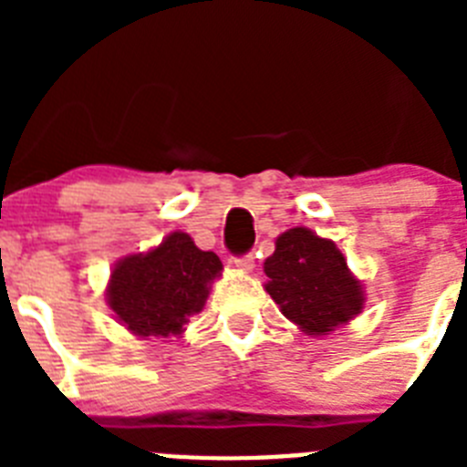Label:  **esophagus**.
Returning <instances> with one entry per match:
<instances>
[{
	"instance_id": "34e87169",
	"label": "esophagus",
	"mask_w": 467,
	"mask_h": 467,
	"mask_svg": "<svg viewBox=\"0 0 467 467\" xmlns=\"http://www.w3.org/2000/svg\"><path fill=\"white\" fill-rule=\"evenodd\" d=\"M234 264H236L238 269L241 271H253L254 266V257L250 253L247 254H241V257H234Z\"/></svg>"
}]
</instances>
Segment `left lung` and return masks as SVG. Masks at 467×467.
<instances>
[{
  "mask_svg": "<svg viewBox=\"0 0 467 467\" xmlns=\"http://www.w3.org/2000/svg\"><path fill=\"white\" fill-rule=\"evenodd\" d=\"M266 292L283 316L308 334H327L362 308V285L348 274L344 254L332 241L296 226L275 241L264 262Z\"/></svg>",
  "mask_w": 467,
  "mask_h": 467,
  "instance_id": "1",
  "label": "left lung"
}]
</instances>
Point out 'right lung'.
<instances>
[{
	"label": "right lung",
	"instance_id": "add662e5",
	"mask_svg": "<svg viewBox=\"0 0 467 467\" xmlns=\"http://www.w3.org/2000/svg\"><path fill=\"white\" fill-rule=\"evenodd\" d=\"M222 274L214 253H203L182 231H175L156 250L133 254L111 271V311L138 337L168 339L182 334L187 317L208 299V285Z\"/></svg>",
	"mask_w": 467,
	"mask_h": 467
}]
</instances>
